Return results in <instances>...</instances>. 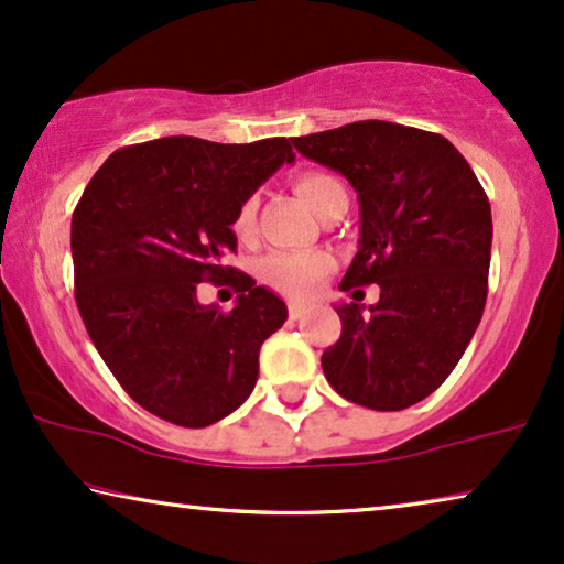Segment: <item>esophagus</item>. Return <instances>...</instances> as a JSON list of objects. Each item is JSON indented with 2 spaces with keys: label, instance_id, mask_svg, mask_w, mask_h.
Masks as SVG:
<instances>
[{
  "label": "esophagus",
  "instance_id": "esophagus-1",
  "mask_svg": "<svg viewBox=\"0 0 564 564\" xmlns=\"http://www.w3.org/2000/svg\"><path fill=\"white\" fill-rule=\"evenodd\" d=\"M305 313H307V305H305V303H290V318H292V321L303 318Z\"/></svg>",
  "mask_w": 564,
  "mask_h": 564
}]
</instances>
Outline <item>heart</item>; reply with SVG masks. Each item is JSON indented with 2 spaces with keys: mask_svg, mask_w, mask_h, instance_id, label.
<instances>
[{
  "mask_svg": "<svg viewBox=\"0 0 564 564\" xmlns=\"http://www.w3.org/2000/svg\"><path fill=\"white\" fill-rule=\"evenodd\" d=\"M297 195L305 199L307 207L313 213H318L321 218L326 215L330 207H334L338 199H346L344 184L336 180V176L323 174V172H305L295 180ZM257 197L243 199L241 207H238L234 218V230L241 241H249L257 230ZM330 269V259L326 253L315 251H280L267 257L259 264V276L261 282L269 284V288L282 292V295L290 297H305L311 295L315 282L321 280Z\"/></svg>",
  "mask_w": 564,
  "mask_h": 564,
  "instance_id": "heart-1",
  "label": "heart"
}]
</instances>
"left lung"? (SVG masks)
<instances>
[{
  "mask_svg": "<svg viewBox=\"0 0 564 564\" xmlns=\"http://www.w3.org/2000/svg\"><path fill=\"white\" fill-rule=\"evenodd\" d=\"M292 145L357 189L359 251L341 290L380 284L367 311L336 305L341 336L323 351V375L338 395L372 411L421 403L452 375L482 318L488 195L465 156L429 130L361 120Z\"/></svg>",
  "mask_w": 564,
  "mask_h": 564,
  "instance_id": "left-lung-1",
  "label": "left lung"
}]
</instances>
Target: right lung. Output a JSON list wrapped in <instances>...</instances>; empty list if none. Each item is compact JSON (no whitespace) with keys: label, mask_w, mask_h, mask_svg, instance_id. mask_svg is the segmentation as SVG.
Returning <instances> with one entry per match:
<instances>
[{"label":"right lung","mask_w":564,"mask_h":564,"mask_svg":"<svg viewBox=\"0 0 564 564\" xmlns=\"http://www.w3.org/2000/svg\"><path fill=\"white\" fill-rule=\"evenodd\" d=\"M295 153L288 138L213 143L192 135L115 151L76 205V305L91 344L122 390L184 429L234 413L259 377V349L288 305L223 264L234 218ZM242 292L223 314L196 300L199 281Z\"/></svg>","instance_id":"add662e5"}]
</instances>
